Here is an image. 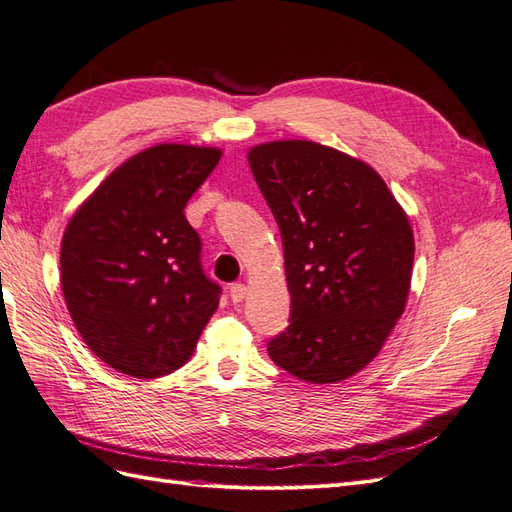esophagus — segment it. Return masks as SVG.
I'll use <instances>...</instances> for the list:
<instances>
[{
	"label": "esophagus",
	"instance_id": "esophagus-1",
	"mask_svg": "<svg viewBox=\"0 0 512 512\" xmlns=\"http://www.w3.org/2000/svg\"><path fill=\"white\" fill-rule=\"evenodd\" d=\"M247 297V286L245 284H232L230 286V299L232 303H241Z\"/></svg>",
	"mask_w": 512,
	"mask_h": 512
}]
</instances>
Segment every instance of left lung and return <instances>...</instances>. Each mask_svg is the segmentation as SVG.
<instances>
[{"instance_id": "obj_1", "label": "left lung", "mask_w": 512, "mask_h": 512, "mask_svg": "<svg viewBox=\"0 0 512 512\" xmlns=\"http://www.w3.org/2000/svg\"><path fill=\"white\" fill-rule=\"evenodd\" d=\"M280 226L290 324L267 350L309 384L361 371L404 314L414 235L408 215L369 164L312 141L247 153Z\"/></svg>"}]
</instances>
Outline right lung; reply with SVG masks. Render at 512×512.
<instances>
[{
	"mask_svg": "<svg viewBox=\"0 0 512 512\" xmlns=\"http://www.w3.org/2000/svg\"><path fill=\"white\" fill-rule=\"evenodd\" d=\"M222 151L164 143L123 162L72 215L61 239L68 312L100 361L160 378L190 359L222 288L200 265L185 205Z\"/></svg>",
	"mask_w": 512,
	"mask_h": 512,
	"instance_id": "obj_1",
	"label": "right lung"
}]
</instances>
